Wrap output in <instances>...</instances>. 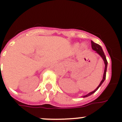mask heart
I'll return each instance as SVG.
<instances>
[{
  "instance_id": "heart-1",
  "label": "heart",
  "mask_w": 122,
  "mask_h": 122,
  "mask_svg": "<svg viewBox=\"0 0 122 122\" xmlns=\"http://www.w3.org/2000/svg\"><path fill=\"white\" fill-rule=\"evenodd\" d=\"M79 45V44H77V45H75V46H76V47H78ZM82 46H83V48H86L87 47V45H86V44H85V43L83 44Z\"/></svg>"
}]
</instances>
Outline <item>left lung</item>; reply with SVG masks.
Segmentation results:
<instances>
[{
  "mask_svg": "<svg viewBox=\"0 0 122 122\" xmlns=\"http://www.w3.org/2000/svg\"><path fill=\"white\" fill-rule=\"evenodd\" d=\"M91 43H92V49H93V51H96V52H97V54H98L101 56V57L103 59V61H104V65H105V67H104V74H103V79H102L101 81L100 82V84L98 85V86L97 87V89H96L95 90L89 93L87 95H84V96H82L83 98L87 97H89V96L91 95H92L93 93H94L95 92L99 89V87L101 86V84H103V82H104V80L106 79V71H107V60H106V57L105 55H104V53L103 51V49H102V48L101 47V46H100V45H98V44L94 43L93 41H92Z\"/></svg>",
  "mask_w": 122,
  "mask_h": 122,
  "instance_id": "obj_1",
  "label": "left lung"
}]
</instances>
